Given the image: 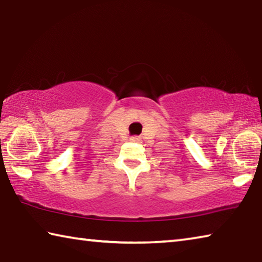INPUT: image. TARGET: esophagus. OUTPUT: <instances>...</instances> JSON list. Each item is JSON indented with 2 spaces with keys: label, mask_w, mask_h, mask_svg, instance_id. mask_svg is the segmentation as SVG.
<instances>
[{
  "label": "esophagus",
  "mask_w": 262,
  "mask_h": 262,
  "mask_svg": "<svg viewBox=\"0 0 262 262\" xmlns=\"http://www.w3.org/2000/svg\"><path fill=\"white\" fill-rule=\"evenodd\" d=\"M130 141H133V142H139V141H140V137H139V136H132V137H130Z\"/></svg>",
  "instance_id": "1"
}]
</instances>
